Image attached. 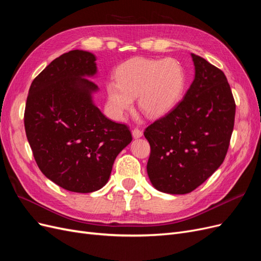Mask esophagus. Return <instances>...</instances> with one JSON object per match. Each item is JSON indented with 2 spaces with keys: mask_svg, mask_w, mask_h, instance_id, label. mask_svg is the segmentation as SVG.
I'll use <instances>...</instances> for the list:
<instances>
[{
  "mask_svg": "<svg viewBox=\"0 0 261 261\" xmlns=\"http://www.w3.org/2000/svg\"><path fill=\"white\" fill-rule=\"evenodd\" d=\"M132 134H133L134 138H139V137H141V136H142V130H141V129H139L138 127H135V128L133 129Z\"/></svg>",
  "mask_w": 261,
  "mask_h": 261,
  "instance_id": "1",
  "label": "esophagus"
}]
</instances>
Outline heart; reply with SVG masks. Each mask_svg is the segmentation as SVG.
I'll return each instance as SVG.
<instances>
[{
  "mask_svg": "<svg viewBox=\"0 0 261 261\" xmlns=\"http://www.w3.org/2000/svg\"><path fill=\"white\" fill-rule=\"evenodd\" d=\"M186 85L182 66L172 58L136 57L121 65L116 81L107 84L109 106L115 118L130 110L138 97L142 112L159 118L172 111L180 101Z\"/></svg>",
  "mask_w": 261,
  "mask_h": 261,
  "instance_id": "1",
  "label": "heart"
}]
</instances>
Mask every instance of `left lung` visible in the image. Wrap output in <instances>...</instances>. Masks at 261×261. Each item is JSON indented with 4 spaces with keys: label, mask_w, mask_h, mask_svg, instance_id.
<instances>
[{
    "label": "left lung",
    "mask_w": 261,
    "mask_h": 261,
    "mask_svg": "<svg viewBox=\"0 0 261 261\" xmlns=\"http://www.w3.org/2000/svg\"><path fill=\"white\" fill-rule=\"evenodd\" d=\"M195 77L184 99L145 129L150 143L147 172L159 191L192 192L227 155L236 101L224 73L191 54Z\"/></svg>",
    "instance_id": "8db88e82"
}]
</instances>
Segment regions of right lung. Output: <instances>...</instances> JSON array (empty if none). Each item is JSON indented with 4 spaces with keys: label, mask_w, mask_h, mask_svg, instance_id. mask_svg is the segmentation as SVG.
<instances>
[{
    "label": "right lung",
    "mask_w": 261,
    "mask_h": 261,
    "mask_svg": "<svg viewBox=\"0 0 261 261\" xmlns=\"http://www.w3.org/2000/svg\"><path fill=\"white\" fill-rule=\"evenodd\" d=\"M95 60L79 49L53 60L31 83L23 116L41 172L79 193L102 188L115 158L133 139L126 124L107 119L92 101L98 87L85 76L96 73Z\"/></svg>",
    "instance_id": "right-lung-1"
}]
</instances>
